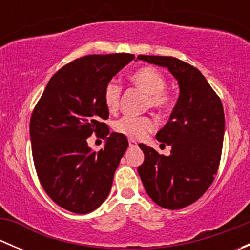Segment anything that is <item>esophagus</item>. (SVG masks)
<instances>
[{
	"instance_id": "1",
	"label": "esophagus",
	"mask_w": 250,
	"mask_h": 250,
	"mask_svg": "<svg viewBox=\"0 0 250 250\" xmlns=\"http://www.w3.org/2000/svg\"><path fill=\"white\" fill-rule=\"evenodd\" d=\"M129 146H130V147H137L138 143H137V141H135V140L130 139V140H129Z\"/></svg>"
}]
</instances>
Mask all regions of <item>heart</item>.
<instances>
[{"label": "heart", "mask_w": 250, "mask_h": 250, "mask_svg": "<svg viewBox=\"0 0 250 250\" xmlns=\"http://www.w3.org/2000/svg\"><path fill=\"white\" fill-rule=\"evenodd\" d=\"M130 81L146 93V107L160 112L172 109L174 104L173 95L166 90L167 78L160 70L151 66L141 67L133 72ZM121 92V85L115 81H110L105 85L103 99L106 109L111 112L120 106ZM112 128L116 133L130 139H143L155 130L156 122L150 116H122L113 122Z\"/></svg>", "instance_id": "heart-1"}]
</instances>
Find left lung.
<instances>
[{"mask_svg": "<svg viewBox=\"0 0 250 250\" xmlns=\"http://www.w3.org/2000/svg\"><path fill=\"white\" fill-rule=\"evenodd\" d=\"M138 58L167 67L180 87L169 121L156 135L162 145L172 146L170 155L140 144L145 158L138 173L156 204L170 210L185 208L202 197L218 173L225 130L223 104L192 65L174 57Z\"/></svg>", "mask_w": 250, "mask_h": 250, "instance_id": "1", "label": "left lung"}]
</instances>
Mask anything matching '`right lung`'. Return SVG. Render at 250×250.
<instances>
[{
	"mask_svg": "<svg viewBox=\"0 0 250 250\" xmlns=\"http://www.w3.org/2000/svg\"><path fill=\"white\" fill-rule=\"evenodd\" d=\"M134 58L115 53L72 60L53 75L32 111L30 138L37 176L47 195L66 210L90 213L109 196L128 140L118 133L108 135L103 94L106 83ZM93 132L107 138L102 150L87 147Z\"/></svg>",
	"mask_w": 250,
	"mask_h": 250,
	"instance_id": "1",
	"label": "right lung"
}]
</instances>
